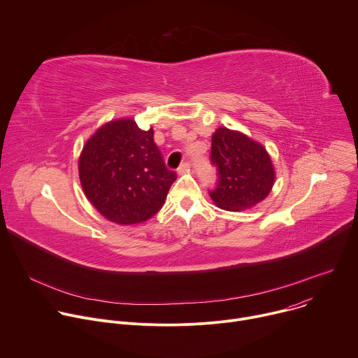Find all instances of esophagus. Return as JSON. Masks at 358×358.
<instances>
[{"label": "esophagus", "mask_w": 358, "mask_h": 358, "mask_svg": "<svg viewBox=\"0 0 358 358\" xmlns=\"http://www.w3.org/2000/svg\"><path fill=\"white\" fill-rule=\"evenodd\" d=\"M189 170V163H182L180 167H178V174H184V173H187Z\"/></svg>", "instance_id": "obj_1"}]
</instances>
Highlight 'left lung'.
Segmentation results:
<instances>
[{
    "mask_svg": "<svg viewBox=\"0 0 358 358\" xmlns=\"http://www.w3.org/2000/svg\"><path fill=\"white\" fill-rule=\"evenodd\" d=\"M211 145L218 184L210 196L217 207L225 211H245L269 195L275 184V169L261 143L241 131L220 127L213 134Z\"/></svg>",
    "mask_w": 358,
    "mask_h": 358,
    "instance_id": "obj_1",
    "label": "left lung"
}]
</instances>
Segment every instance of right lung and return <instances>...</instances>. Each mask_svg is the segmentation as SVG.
Instances as JSON below:
<instances>
[{
    "label": "right lung",
    "mask_w": 358,
    "mask_h": 358,
    "mask_svg": "<svg viewBox=\"0 0 358 358\" xmlns=\"http://www.w3.org/2000/svg\"><path fill=\"white\" fill-rule=\"evenodd\" d=\"M152 137L151 127L141 130L124 117L100 126L83 145V192L97 213L115 224H140L156 215L177 178Z\"/></svg>",
    "instance_id": "right-lung-1"
}]
</instances>
